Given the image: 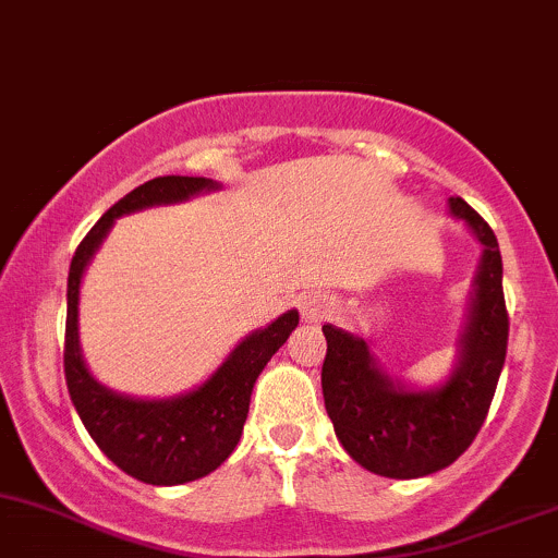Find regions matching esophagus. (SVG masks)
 <instances>
[{"label":"esophagus","instance_id":"34e87169","mask_svg":"<svg viewBox=\"0 0 558 558\" xmlns=\"http://www.w3.org/2000/svg\"><path fill=\"white\" fill-rule=\"evenodd\" d=\"M301 311L308 322H322L335 311V301L329 295H322V292H311V295L303 298Z\"/></svg>","mask_w":558,"mask_h":558}]
</instances>
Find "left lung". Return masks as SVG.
I'll use <instances>...</instances> for the list:
<instances>
[{
	"label": "left lung",
	"instance_id": "1",
	"mask_svg": "<svg viewBox=\"0 0 558 558\" xmlns=\"http://www.w3.org/2000/svg\"><path fill=\"white\" fill-rule=\"evenodd\" d=\"M449 209L484 244L463 353L447 386L407 391L393 386L369 356L367 343L325 325L327 356L322 391L329 421L345 452L377 476L417 478L447 469L487 421L508 349V311L502 298V260L495 231L460 196Z\"/></svg>",
	"mask_w": 558,
	"mask_h": 558
}]
</instances>
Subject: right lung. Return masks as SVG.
I'll return each mask as SVG.
<instances>
[{"label": "right lung", "mask_w": 558, "mask_h": 558, "mask_svg": "<svg viewBox=\"0 0 558 558\" xmlns=\"http://www.w3.org/2000/svg\"><path fill=\"white\" fill-rule=\"evenodd\" d=\"M205 189H215L209 178L165 175L137 185L113 205L76 247L69 268V311H65L63 373L71 401L100 452L128 476L146 484L194 482L218 469L233 452L250 412V393L268 359L277 353L292 329L298 311H287L274 325L253 332L233 349L202 388L167 401H137L119 397L87 373L76 338V303L85 266L113 218L135 209L189 199Z\"/></svg>", "instance_id": "right-lung-1"}]
</instances>
